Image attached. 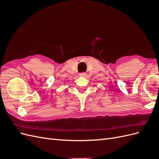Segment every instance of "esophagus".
I'll use <instances>...</instances> for the list:
<instances>
[{
	"label": "esophagus",
	"instance_id": "obj_1",
	"mask_svg": "<svg viewBox=\"0 0 159 159\" xmlns=\"http://www.w3.org/2000/svg\"><path fill=\"white\" fill-rule=\"evenodd\" d=\"M85 75H86L85 73H81V74H80V76H81V77H84V76H85Z\"/></svg>",
	"mask_w": 159,
	"mask_h": 159
}]
</instances>
